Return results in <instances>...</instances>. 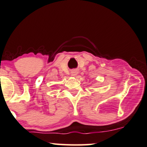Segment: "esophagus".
Returning a JSON list of instances; mask_svg holds the SVG:
<instances>
[{
  "label": "esophagus",
  "mask_w": 147,
  "mask_h": 147,
  "mask_svg": "<svg viewBox=\"0 0 147 147\" xmlns=\"http://www.w3.org/2000/svg\"><path fill=\"white\" fill-rule=\"evenodd\" d=\"M76 74H77V72H76V71H74L72 72V75H73V76H75Z\"/></svg>",
  "instance_id": "esophagus-1"
}]
</instances>
